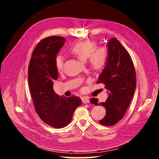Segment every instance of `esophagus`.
<instances>
[{
	"instance_id": "34e87169",
	"label": "esophagus",
	"mask_w": 159,
	"mask_h": 159,
	"mask_svg": "<svg viewBox=\"0 0 159 159\" xmlns=\"http://www.w3.org/2000/svg\"><path fill=\"white\" fill-rule=\"evenodd\" d=\"M81 100H82V102L84 103H89L90 102L89 99L87 97H83L82 98H81Z\"/></svg>"
}]
</instances>
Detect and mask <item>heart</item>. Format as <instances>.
<instances>
[{
  "label": "heart",
  "mask_w": 159,
  "mask_h": 159,
  "mask_svg": "<svg viewBox=\"0 0 159 159\" xmlns=\"http://www.w3.org/2000/svg\"><path fill=\"white\" fill-rule=\"evenodd\" d=\"M97 46L95 41L85 40L72 45L70 48L69 52L81 61H85L88 59L91 68L98 71L102 69L106 64L108 52L104 48ZM55 66L57 71L60 72L63 70L64 59L61 56L56 57Z\"/></svg>",
  "instance_id": "b5f03b06"
}]
</instances>
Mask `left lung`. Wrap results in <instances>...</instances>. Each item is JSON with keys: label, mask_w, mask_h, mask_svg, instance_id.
Instances as JSON below:
<instances>
[{"label": "left lung", "mask_w": 159, "mask_h": 159, "mask_svg": "<svg viewBox=\"0 0 159 159\" xmlns=\"http://www.w3.org/2000/svg\"><path fill=\"white\" fill-rule=\"evenodd\" d=\"M108 57L105 68L97 84H103L108 98L98 103L97 98L91 99L95 105H102L106 110L103 119L99 121L105 126H113L125 114L136 89V74L133 62L128 52L116 38L107 42Z\"/></svg>", "instance_id": "obj_1"}]
</instances>
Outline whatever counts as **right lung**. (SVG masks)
Masks as SVG:
<instances>
[{
	"instance_id": "add662e5",
	"label": "right lung",
	"mask_w": 159,
	"mask_h": 159,
	"mask_svg": "<svg viewBox=\"0 0 159 159\" xmlns=\"http://www.w3.org/2000/svg\"><path fill=\"white\" fill-rule=\"evenodd\" d=\"M66 39L50 36L42 40L33 50L28 67V85L38 116L52 127L60 129L71 122L75 109L81 104L78 96L60 97L53 89L58 77L55 58Z\"/></svg>"
}]
</instances>
